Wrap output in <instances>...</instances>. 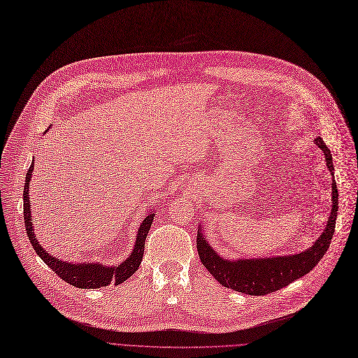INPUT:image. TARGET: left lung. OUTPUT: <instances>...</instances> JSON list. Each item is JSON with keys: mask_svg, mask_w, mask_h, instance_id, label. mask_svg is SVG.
Returning a JSON list of instances; mask_svg holds the SVG:
<instances>
[{"mask_svg": "<svg viewBox=\"0 0 358 358\" xmlns=\"http://www.w3.org/2000/svg\"><path fill=\"white\" fill-rule=\"evenodd\" d=\"M315 144L323 150L326 156L327 168L334 178L332 213H330L327 226L323 234L315 241V243L310 249L303 250V252L296 255L229 261L221 258L215 250L208 245L203 234H201L199 230V234H197L196 239V246L197 252H199L201 262L222 286L230 287L236 290V292H242L246 295H268L310 273L327 252L335 233V224L338 217V187L334 177L332 155H330L329 148L320 137L315 138Z\"/></svg>", "mask_w": 358, "mask_h": 358, "instance_id": "obj_1", "label": "left lung"}]
</instances>
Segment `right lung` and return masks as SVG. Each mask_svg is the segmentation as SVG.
Instances as JSON below:
<instances>
[{"mask_svg": "<svg viewBox=\"0 0 358 358\" xmlns=\"http://www.w3.org/2000/svg\"><path fill=\"white\" fill-rule=\"evenodd\" d=\"M34 171V162L31 164L28 172H26V181L23 187V217H24V227L26 233L31 241V245L34 248L38 257L41 258L47 266L55 271L62 280L69 283L79 289H97L108 286L110 283L121 285L125 282L128 277L134 274L140 266L144 254V242L148 237L149 229L153 222L155 213L149 214L141 222L137 241L134 245V250H132L128 259H125L121 266L117 267H103L100 264H71L62 259H57L55 257L48 255L45 250L39 245L36 237L32 230V220H31V205H29V181Z\"/></svg>", "mask_w": 358, "mask_h": 358, "instance_id": "obj_1", "label": "right lung"}]
</instances>
